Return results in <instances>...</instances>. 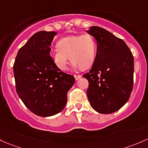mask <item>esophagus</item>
<instances>
[{"label":"esophagus","instance_id":"obj_1","mask_svg":"<svg viewBox=\"0 0 148 148\" xmlns=\"http://www.w3.org/2000/svg\"><path fill=\"white\" fill-rule=\"evenodd\" d=\"M81 77H82V76L81 75H74V78H75L76 80H79Z\"/></svg>","mask_w":148,"mask_h":148}]
</instances>
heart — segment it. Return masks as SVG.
Masks as SVG:
<instances>
[{
  "label": "heart",
  "mask_w": 148,
  "mask_h": 148,
  "mask_svg": "<svg viewBox=\"0 0 148 148\" xmlns=\"http://www.w3.org/2000/svg\"><path fill=\"white\" fill-rule=\"evenodd\" d=\"M96 52L95 38L86 34L62 38L58 43V48L52 50L50 55L56 65L64 71L67 68L69 58L74 67L89 68L95 61Z\"/></svg>",
  "instance_id": "b5f03b06"
}]
</instances>
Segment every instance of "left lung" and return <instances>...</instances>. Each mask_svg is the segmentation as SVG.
I'll return each instance as SVG.
<instances>
[{
    "label": "left lung",
    "mask_w": 148,
    "mask_h": 148,
    "mask_svg": "<svg viewBox=\"0 0 148 148\" xmlns=\"http://www.w3.org/2000/svg\"><path fill=\"white\" fill-rule=\"evenodd\" d=\"M86 32L97 43L92 68L83 76L89 82L88 99L98 112L113 113L126 103L133 90L134 56L124 40L106 29L92 26Z\"/></svg>",
    "instance_id": "1"
}]
</instances>
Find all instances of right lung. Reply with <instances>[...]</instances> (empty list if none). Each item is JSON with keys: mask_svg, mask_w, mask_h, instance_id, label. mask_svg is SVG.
I'll list each match as a JSON object with an SVG mask.
<instances>
[{"mask_svg": "<svg viewBox=\"0 0 148 148\" xmlns=\"http://www.w3.org/2000/svg\"><path fill=\"white\" fill-rule=\"evenodd\" d=\"M56 32L34 34L17 53L13 65L16 90L25 106L39 116L60 113L65 107L67 92L75 82L62 71L50 56Z\"/></svg>", "mask_w": 148, "mask_h": 148, "instance_id": "right-lung-1", "label": "right lung"}]
</instances>
